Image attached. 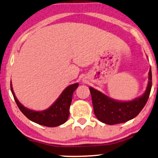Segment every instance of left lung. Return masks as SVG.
<instances>
[{"mask_svg":"<svg viewBox=\"0 0 158 158\" xmlns=\"http://www.w3.org/2000/svg\"><path fill=\"white\" fill-rule=\"evenodd\" d=\"M152 89V70L149 72V82L142 95L131 101L112 99L95 89L89 87L95 116L100 121L109 125L122 123L135 118L145 106Z\"/></svg>","mask_w":158,"mask_h":158,"instance_id":"obj_1","label":"left lung"}]
</instances>
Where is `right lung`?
I'll return each mask as SVG.
<instances>
[{"mask_svg": "<svg viewBox=\"0 0 158 158\" xmlns=\"http://www.w3.org/2000/svg\"><path fill=\"white\" fill-rule=\"evenodd\" d=\"M79 83L69 85L63 91L58 98L49 108L43 111L31 110L25 107L18 101L12 89L11 82V91L18 108L28 119L32 122L48 127H55L64 124L69 115V107L72 100V94L77 88Z\"/></svg>", "mask_w": 158, "mask_h": 158, "instance_id": "right-lung-1", "label": "right lung"}]
</instances>
